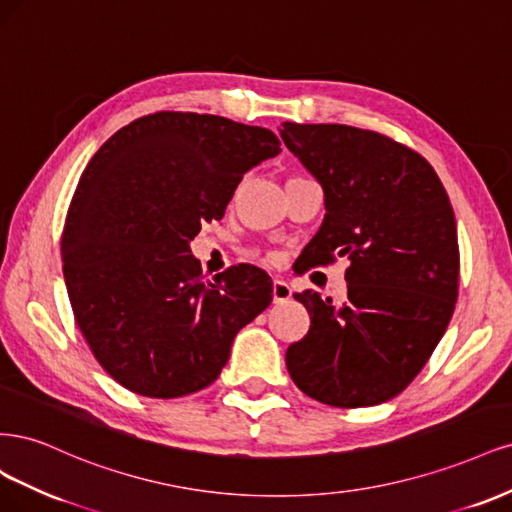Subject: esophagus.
I'll use <instances>...</instances> for the list:
<instances>
[{"instance_id": "esophagus-1", "label": "esophagus", "mask_w": 512, "mask_h": 512, "mask_svg": "<svg viewBox=\"0 0 512 512\" xmlns=\"http://www.w3.org/2000/svg\"><path fill=\"white\" fill-rule=\"evenodd\" d=\"M272 298H274V304H283V302L291 300V287L285 283L283 278H274Z\"/></svg>"}]
</instances>
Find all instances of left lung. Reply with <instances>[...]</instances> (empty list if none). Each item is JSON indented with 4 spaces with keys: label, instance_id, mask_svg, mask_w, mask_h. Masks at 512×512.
I'll use <instances>...</instances> for the list:
<instances>
[{
    "label": "left lung",
    "instance_id": "left-lung-1",
    "mask_svg": "<svg viewBox=\"0 0 512 512\" xmlns=\"http://www.w3.org/2000/svg\"><path fill=\"white\" fill-rule=\"evenodd\" d=\"M280 138L325 193V219L304 268L346 257V302L293 293L310 315L287 370L312 400L383 404L432 357L453 317L459 280L455 214L417 151L351 125L283 123Z\"/></svg>",
    "mask_w": 512,
    "mask_h": 512
}]
</instances>
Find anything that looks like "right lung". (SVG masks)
Listing matches in <instances>:
<instances>
[{
  "label": "right lung",
  "mask_w": 512,
  "mask_h": 512,
  "mask_svg": "<svg viewBox=\"0 0 512 512\" xmlns=\"http://www.w3.org/2000/svg\"><path fill=\"white\" fill-rule=\"evenodd\" d=\"M278 153L270 129L155 112L91 157L65 217L63 276L82 336L125 389L170 400L208 387L270 306L266 272L240 263L204 280L189 242L223 219L244 172Z\"/></svg>",
  "instance_id": "obj_1"
}]
</instances>
